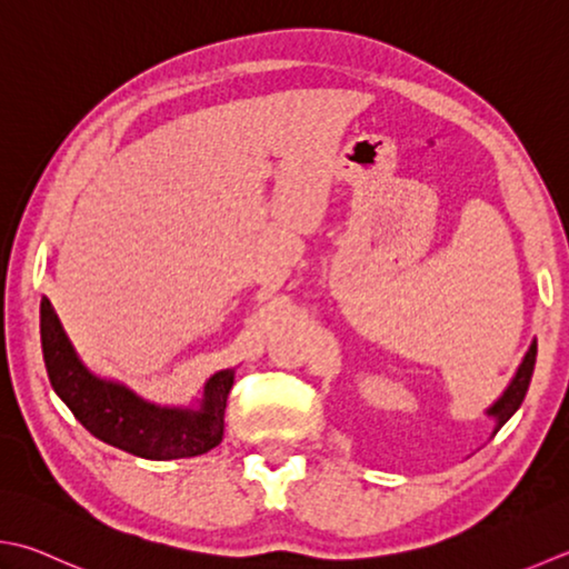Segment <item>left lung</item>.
Segmentation results:
<instances>
[{
    "mask_svg": "<svg viewBox=\"0 0 569 569\" xmlns=\"http://www.w3.org/2000/svg\"><path fill=\"white\" fill-rule=\"evenodd\" d=\"M536 355H538V342L532 340L530 350L526 352V358H522L518 372L513 380H510V385L506 387V392L500 395L498 402L486 411L488 417L496 419V431L506 425V421L516 415L518 407L522 405V399H526V392H528V385H530V377H532V367H536ZM493 431V433H496Z\"/></svg>",
    "mask_w": 569,
    "mask_h": 569,
    "instance_id": "8db88e82",
    "label": "left lung"
}]
</instances>
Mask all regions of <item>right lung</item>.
I'll list each match as a JSON object with an SVG mask.
<instances>
[{"label": "right lung", "mask_w": 569, "mask_h": 569, "mask_svg": "<svg viewBox=\"0 0 569 569\" xmlns=\"http://www.w3.org/2000/svg\"><path fill=\"white\" fill-rule=\"evenodd\" d=\"M41 348L56 395L96 439L140 459L170 461L214 449L224 437L233 370L211 375L199 409L144 402L126 385L100 380L78 360L49 298H41Z\"/></svg>", "instance_id": "right-lung-1"}]
</instances>
